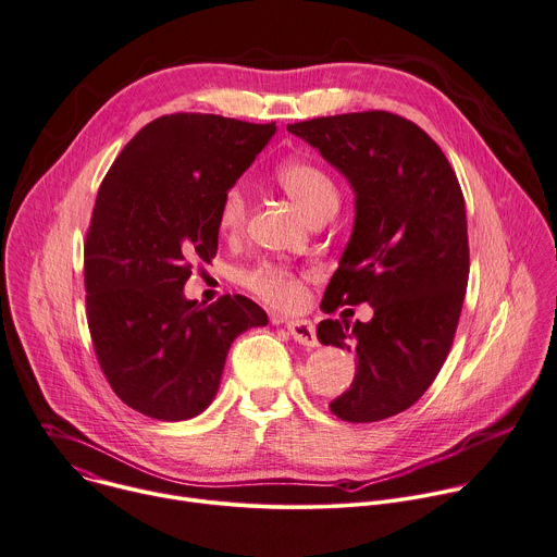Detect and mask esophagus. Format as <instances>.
Listing matches in <instances>:
<instances>
[{
	"label": "esophagus",
	"mask_w": 557,
	"mask_h": 557,
	"mask_svg": "<svg viewBox=\"0 0 557 557\" xmlns=\"http://www.w3.org/2000/svg\"><path fill=\"white\" fill-rule=\"evenodd\" d=\"M286 327H288V334H290L299 345H306V347L319 345V341H317V330H314V323H312V321H306V319H290V321H286Z\"/></svg>",
	"instance_id": "obj_1"
}]
</instances>
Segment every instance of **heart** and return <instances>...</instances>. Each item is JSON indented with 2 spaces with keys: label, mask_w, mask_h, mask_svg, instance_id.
<instances>
[{
  "label": "heart",
  "mask_w": 557,
  "mask_h": 557,
  "mask_svg": "<svg viewBox=\"0 0 557 557\" xmlns=\"http://www.w3.org/2000/svg\"><path fill=\"white\" fill-rule=\"evenodd\" d=\"M275 178L280 188L290 197V201L304 212L310 221L312 216L336 210L338 206V190L332 176L317 163L308 159H286L277 165ZM247 219V197L240 185L223 195L219 208V225L223 232L234 234L245 225ZM247 284L267 301L282 308H293L301 301V286L299 282L284 269L277 267H262L247 277Z\"/></svg>",
  "instance_id": "obj_1"
}]
</instances>
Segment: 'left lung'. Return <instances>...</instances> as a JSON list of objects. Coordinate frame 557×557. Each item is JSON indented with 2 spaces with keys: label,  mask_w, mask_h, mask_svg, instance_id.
<instances>
[{
  "label": "left lung",
  "mask_w": 557,
  "mask_h": 557,
  "mask_svg": "<svg viewBox=\"0 0 557 557\" xmlns=\"http://www.w3.org/2000/svg\"><path fill=\"white\" fill-rule=\"evenodd\" d=\"M338 170L354 225L321 308L367 301V323L325 319L323 345L356 356L347 392L330 403L345 422H379L413 407L448 356L470 256L466 203L442 148L413 122L364 111L286 126Z\"/></svg>",
  "instance_id": "left-lung-1"
}]
</instances>
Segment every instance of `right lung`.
I'll use <instances>...</instances> for the list:
<instances>
[{"label": "right lung", "mask_w": 557, "mask_h": 557, "mask_svg": "<svg viewBox=\"0 0 557 557\" xmlns=\"http://www.w3.org/2000/svg\"><path fill=\"white\" fill-rule=\"evenodd\" d=\"M275 124L174 113L146 124L107 172L85 243L87 321L102 372L131 409L183 422L219 394L236 336L269 323L243 295H183L219 249V208Z\"/></svg>", "instance_id": "obj_1"}]
</instances>
